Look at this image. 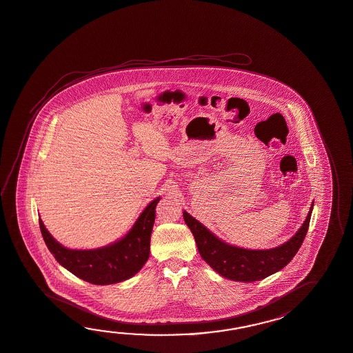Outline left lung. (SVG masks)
<instances>
[{
  "label": "left lung",
  "mask_w": 353,
  "mask_h": 353,
  "mask_svg": "<svg viewBox=\"0 0 353 353\" xmlns=\"http://www.w3.org/2000/svg\"><path fill=\"white\" fill-rule=\"evenodd\" d=\"M312 205L314 203H312L303 226L288 241L272 249L258 250L225 243L187 211L183 212V217L196 239L199 254L213 271L231 281L254 282L281 271L292 261L309 229Z\"/></svg>",
  "instance_id": "1"
}]
</instances>
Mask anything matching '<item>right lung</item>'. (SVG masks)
Here are the masks:
<instances>
[{"instance_id":"add662e5","label":"right lung","mask_w":353,"mask_h":353,"mask_svg":"<svg viewBox=\"0 0 353 353\" xmlns=\"http://www.w3.org/2000/svg\"><path fill=\"white\" fill-rule=\"evenodd\" d=\"M160 197L151 201L123 238L97 249H68L59 244L39 220L41 235L62 267L92 285H113L131 279L148 262L150 239Z\"/></svg>"}]
</instances>
